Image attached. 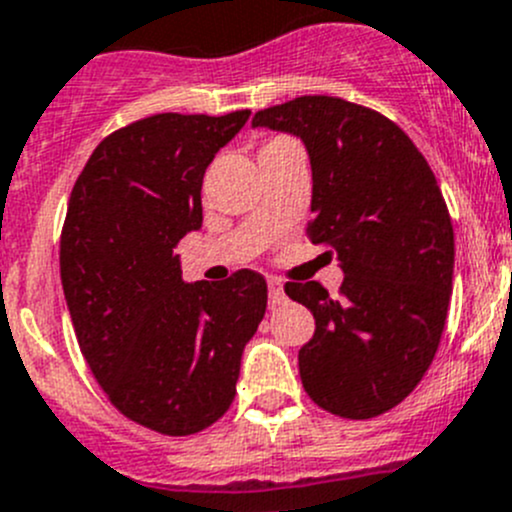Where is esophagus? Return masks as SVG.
Returning <instances> with one entry per match:
<instances>
[{
  "mask_svg": "<svg viewBox=\"0 0 512 512\" xmlns=\"http://www.w3.org/2000/svg\"><path fill=\"white\" fill-rule=\"evenodd\" d=\"M286 294H284V284L279 279H269V306L276 309L279 304H284Z\"/></svg>",
  "mask_w": 512,
  "mask_h": 512,
  "instance_id": "1",
  "label": "esophagus"
}]
</instances>
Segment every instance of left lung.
Masks as SVG:
<instances>
[{
	"mask_svg": "<svg viewBox=\"0 0 512 512\" xmlns=\"http://www.w3.org/2000/svg\"><path fill=\"white\" fill-rule=\"evenodd\" d=\"M251 125L304 143L309 236L334 248L344 274L339 296L319 281L286 284L316 319L301 384L332 415H382L420 384L445 329L455 236L435 173L392 120L342 97H296Z\"/></svg>",
	"mask_w": 512,
	"mask_h": 512,
	"instance_id": "obj_1",
	"label": "left lung"
}]
</instances>
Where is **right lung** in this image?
Returning <instances> with one entry per match:
<instances>
[{"label":"right lung","mask_w":512,"mask_h":512,"mask_svg":"<svg viewBox=\"0 0 512 512\" xmlns=\"http://www.w3.org/2000/svg\"><path fill=\"white\" fill-rule=\"evenodd\" d=\"M248 115L163 113L115 130L67 203L60 276L82 357L125 417L163 435L223 417L266 314L261 274L188 284L173 253L201 228L203 175Z\"/></svg>","instance_id":"right-lung-1"}]
</instances>
